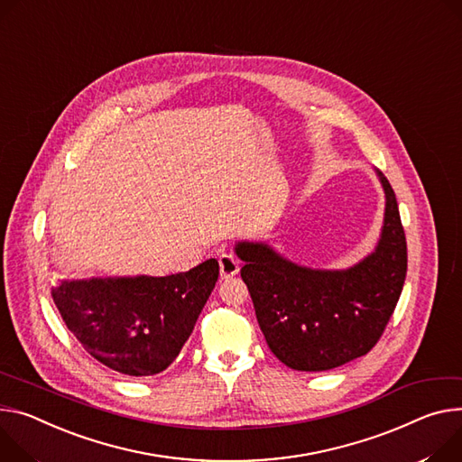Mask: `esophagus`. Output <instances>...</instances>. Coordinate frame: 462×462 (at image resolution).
Listing matches in <instances>:
<instances>
[{"label": "esophagus", "mask_w": 462, "mask_h": 462, "mask_svg": "<svg viewBox=\"0 0 462 462\" xmlns=\"http://www.w3.org/2000/svg\"><path fill=\"white\" fill-rule=\"evenodd\" d=\"M219 271L221 278H232L239 273V260L232 254H221L219 256Z\"/></svg>", "instance_id": "esophagus-1"}]
</instances>
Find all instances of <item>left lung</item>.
<instances>
[{
  "label": "left lung",
  "instance_id": "left-lung-1",
  "mask_svg": "<svg viewBox=\"0 0 462 462\" xmlns=\"http://www.w3.org/2000/svg\"><path fill=\"white\" fill-rule=\"evenodd\" d=\"M387 204L375 253L348 271H311L262 243H239L241 278L271 352L289 368L320 372L368 354L394 313L407 273V243L396 195Z\"/></svg>",
  "mask_w": 462,
  "mask_h": 462
}]
</instances>
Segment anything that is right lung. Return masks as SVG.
<instances>
[{
  "instance_id": "1",
  "label": "right lung",
  "mask_w": 462,
  "mask_h": 462,
  "mask_svg": "<svg viewBox=\"0 0 462 462\" xmlns=\"http://www.w3.org/2000/svg\"><path fill=\"white\" fill-rule=\"evenodd\" d=\"M217 276L209 258L171 276L62 282L51 297L94 359L119 374L154 375L182 350Z\"/></svg>"
}]
</instances>
